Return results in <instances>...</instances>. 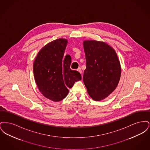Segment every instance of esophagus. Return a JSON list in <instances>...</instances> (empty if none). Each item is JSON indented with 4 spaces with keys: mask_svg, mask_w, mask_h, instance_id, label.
<instances>
[{
    "mask_svg": "<svg viewBox=\"0 0 150 150\" xmlns=\"http://www.w3.org/2000/svg\"><path fill=\"white\" fill-rule=\"evenodd\" d=\"M77 70H78V71L80 74H81V73H82V71H81V68H80V67H79Z\"/></svg>",
    "mask_w": 150,
    "mask_h": 150,
    "instance_id": "1",
    "label": "esophagus"
}]
</instances>
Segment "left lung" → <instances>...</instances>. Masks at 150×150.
Wrapping results in <instances>:
<instances>
[{
    "instance_id": "obj_1",
    "label": "left lung",
    "mask_w": 150,
    "mask_h": 150,
    "mask_svg": "<svg viewBox=\"0 0 150 150\" xmlns=\"http://www.w3.org/2000/svg\"><path fill=\"white\" fill-rule=\"evenodd\" d=\"M86 69L83 81L94 100H100L112 93L121 75L120 61L114 50L106 43L96 40L83 43Z\"/></svg>"
}]
</instances>
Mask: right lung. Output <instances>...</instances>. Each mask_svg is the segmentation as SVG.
I'll return each instance as SVG.
<instances>
[{
    "label": "right lung",
    "mask_w": 150,
    "mask_h": 150,
    "mask_svg": "<svg viewBox=\"0 0 150 150\" xmlns=\"http://www.w3.org/2000/svg\"><path fill=\"white\" fill-rule=\"evenodd\" d=\"M67 40L58 39L44 46L36 57L33 71L37 86L46 98L53 101L64 99L81 74L70 69L71 58L64 56Z\"/></svg>",
    "instance_id": "1"
}]
</instances>
